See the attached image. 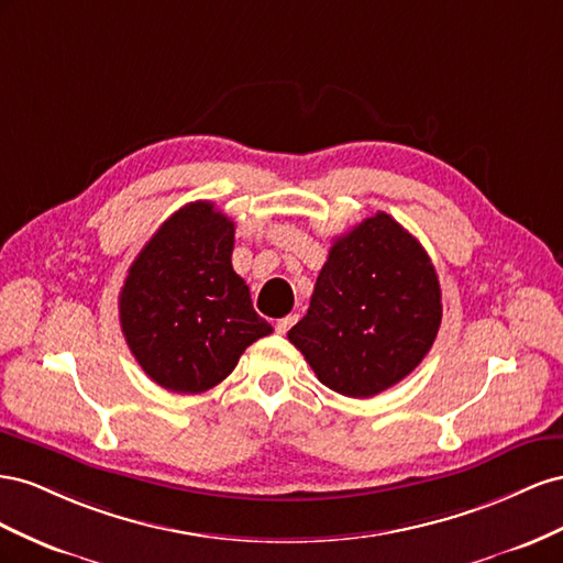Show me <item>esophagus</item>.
<instances>
[{
    "label": "esophagus",
    "mask_w": 563,
    "mask_h": 563,
    "mask_svg": "<svg viewBox=\"0 0 563 563\" xmlns=\"http://www.w3.org/2000/svg\"><path fill=\"white\" fill-rule=\"evenodd\" d=\"M295 323H297V313L285 316V318H280L278 323H276V332H278V334H287V330H290Z\"/></svg>",
    "instance_id": "obj_1"
}]
</instances>
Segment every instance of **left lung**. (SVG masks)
<instances>
[{
	"label": "left lung",
	"instance_id": "obj_1",
	"mask_svg": "<svg viewBox=\"0 0 563 563\" xmlns=\"http://www.w3.org/2000/svg\"><path fill=\"white\" fill-rule=\"evenodd\" d=\"M441 316L429 254L396 219L377 212L334 238L311 307L287 336L328 389L371 398L422 363Z\"/></svg>",
	"mask_w": 563,
	"mask_h": 563
}]
</instances>
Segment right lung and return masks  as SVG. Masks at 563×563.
Here are the masks:
<instances>
[{
  "label": "right lung",
  "mask_w": 563,
  "mask_h": 563,
  "mask_svg": "<svg viewBox=\"0 0 563 563\" xmlns=\"http://www.w3.org/2000/svg\"><path fill=\"white\" fill-rule=\"evenodd\" d=\"M235 223L198 200L174 212L139 252L120 292L134 358L176 394L217 387L243 351L273 332L231 264Z\"/></svg>",
  "instance_id": "right-lung-1"
}]
</instances>
